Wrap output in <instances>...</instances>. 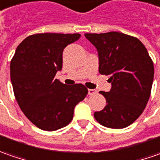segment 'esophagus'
<instances>
[{"mask_svg": "<svg viewBox=\"0 0 160 160\" xmlns=\"http://www.w3.org/2000/svg\"><path fill=\"white\" fill-rule=\"evenodd\" d=\"M97 93V91L96 89H88V95L89 96H94Z\"/></svg>", "mask_w": 160, "mask_h": 160, "instance_id": "obj_1", "label": "esophagus"}]
</instances>
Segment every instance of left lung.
Returning a JSON list of instances; mask_svg holds the SVG:
<instances>
[{
	"instance_id": "left-lung-1",
	"label": "left lung",
	"mask_w": 160,
	"mask_h": 160,
	"mask_svg": "<svg viewBox=\"0 0 160 160\" xmlns=\"http://www.w3.org/2000/svg\"><path fill=\"white\" fill-rule=\"evenodd\" d=\"M96 47L99 72L109 76V92L100 91L106 106L94 113L98 123L110 128L128 127L142 113L149 101L154 66L144 45L122 32L85 33Z\"/></svg>"
}]
</instances>
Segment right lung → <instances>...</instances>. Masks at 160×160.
Listing matches in <instances>:
<instances>
[{"label": "right lung", "mask_w": 160, "mask_h": 160, "mask_svg": "<svg viewBox=\"0 0 160 160\" xmlns=\"http://www.w3.org/2000/svg\"><path fill=\"white\" fill-rule=\"evenodd\" d=\"M79 33H37L26 37L10 62L16 100L26 118L39 128L55 131L67 126L75 106L88 94L82 84L67 86L55 79L63 67L64 48Z\"/></svg>", "instance_id": "add662e5"}]
</instances>
